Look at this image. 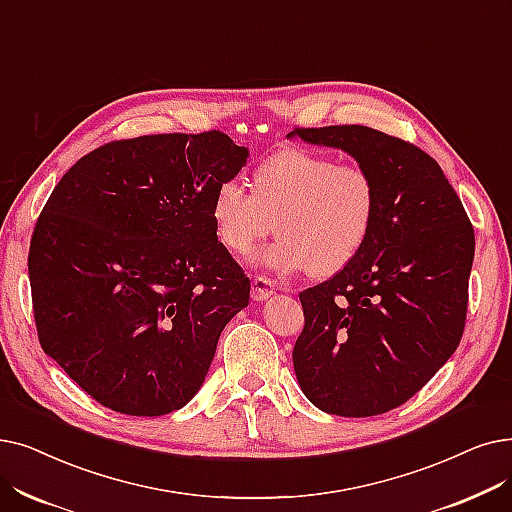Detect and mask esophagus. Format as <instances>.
<instances>
[{
  "label": "esophagus",
  "instance_id": "obj_1",
  "mask_svg": "<svg viewBox=\"0 0 512 512\" xmlns=\"http://www.w3.org/2000/svg\"><path fill=\"white\" fill-rule=\"evenodd\" d=\"M274 293H276V286H274V282L270 278H265V276H255L253 278V282H251V297L255 301L268 299Z\"/></svg>",
  "mask_w": 512,
  "mask_h": 512
}]
</instances>
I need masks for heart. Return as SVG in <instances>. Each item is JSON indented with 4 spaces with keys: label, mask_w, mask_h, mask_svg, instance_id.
Returning <instances> with one entry per match:
<instances>
[{
    "label": "heart",
    "mask_w": 512,
    "mask_h": 512,
    "mask_svg": "<svg viewBox=\"0 0 512 512\" xmlns=\"http://www.w3.org/2000/svg\"><path fill=\"white\" fill-rule=\"evenodd\" d=\"M211 215L230 253L247 257L276 230L280 238L261 255L270 270L295 274L307 268L314 276H330L366 244L376 186L362 165L286 150L257 167L253 192L238 180L221 184Z\"/></svg>",
    "instance_id": "b5f03b06"
}]
</instances>
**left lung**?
I'll return each instance as SVG.
<instances>
[{"label":"left lung","instance_id":"left-lung-1","mask_svg":"<svg viewBox=\"0 0 512 512\" xmlns=\"http://www.w3.org/2000/svg\"><path fill=\"white\" fill-rule=\"evenodd\" d=\"M288 136L345 150L376 186L362 251L299 293L297 381L328 414L389 412L425 387L462 339L473 224L437 161L406 140L366 125L295 127Z\"/></svg>","mask_w":512,"mask_h":512}]
</instances>
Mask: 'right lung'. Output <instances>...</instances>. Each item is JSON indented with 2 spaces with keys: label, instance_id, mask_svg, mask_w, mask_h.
I'll list each match as a JSON object with an SVG mask.
<instances>
[{
  "label": "right lung",
  "instance_id": "right-lung-1",
  "mask_svg": "<svg viewBox=\"0 0 512 512\" xmlns=\"http://www.w3.org/2000/svg\"><path fill=\"white\" fill-rule=\"evenodd\" d=\"M249 150L228 133L108 142L62 175L29 249L39 343L98 404L180 410L251 280L217 240L213 198Z\"/></svg>",
  "mask_w": 512,
  "mask_h": 512
}]
</instances>
